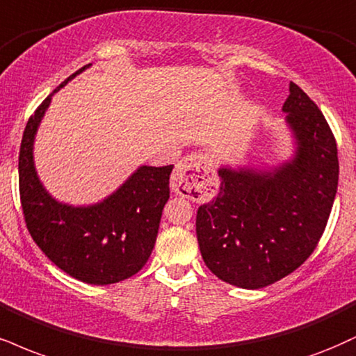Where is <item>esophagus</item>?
<instances>
[{
  "label": "esophagus",
  "instance_id": "esophagus-1",
  "mask_svg": "<svg viewBox=\"0 0 356 356\" xmlns=\"http://www.w3.org/2000/svg\"><path fill=\"white\" fill-rule=\"evenodd\" d=\"M172 187L179 195L194 202H209L219 189V179L207 154L194 152L175 165Z\"/></svg>",
  "mask_w": 356,
  "mask_h": 356
}]
</instances>
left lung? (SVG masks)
<instances>
[{"instance_id": "left-lung-1", "label": "left lung", "mask_w": 356, "mask_h": 356, "mask_svg": "<svg viewBox=\"0 0 356 356\" xmlns=\"http://www.w3.org/2000/svg\"><path fill=\"white\" fill-rule=\"evenodd\" d=\"M282 111L297 143L293 159L270 172L222 167L219 194L197 211L205 265L242 289L297 270L318 245L335 200L337 140L322 111L295 83Z\"/></svg>"}]
</instances>
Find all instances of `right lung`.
<instances>
[{
  "instance_id": "add662e5",
  "label": "right lung",
  "mask_w": 356,
  "mask_h": 356,
  "mask_svg": "<svg viewBox=\"0 0 356 356\" xmlns=\"http://www.w3.org/2000/svg\"><path fill=\"white\" fill-rule=\"evenodd\" d=\"M59 88L38 106L21 140L18 169L24 222L38 247L67 275L92 285L118 284L139 272L151 257L174 165L139 167L113 195L88 207L54 200L38 179L33 143Z\"/></svg>"
}]
</instances>
